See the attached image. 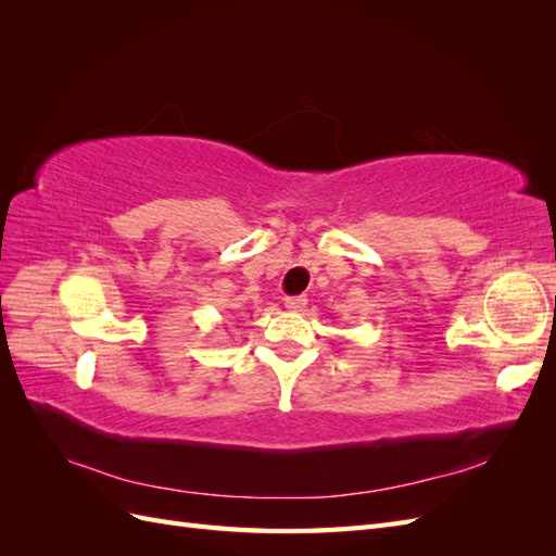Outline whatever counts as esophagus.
<instances>
[{
	"instance_id": "1",
	"label": "esophagus",
	"mask_w": 556,
	"mask_h": 556,
	"mask_svg": "<svg viewBox=\"0 0 556 556\" xmlns=\"http://www.w3.org/2000/svg\"><path fill=\"white\" fill-rule=\"evenodd\" d=\"M285 308H288V311H304L306 308V296H288V299H285Z\"/></svg>"
}]
</instances>
